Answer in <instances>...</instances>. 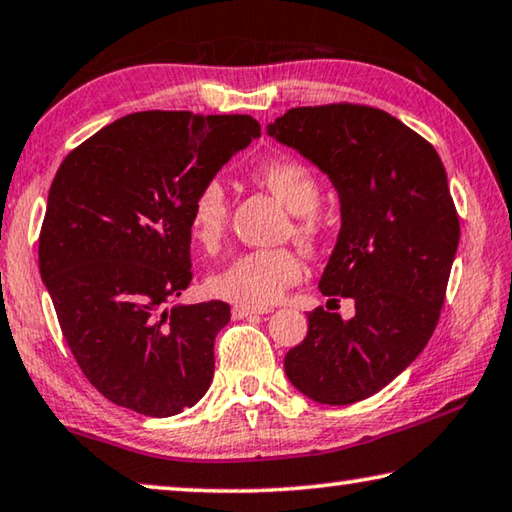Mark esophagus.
Returning a JSON list of instances; mask_svg holds the SVG:
<instances>
[{
  "instance_id": "34e87169",
  "label": "esophagus",
  "mask_w": 512,
  "mask_h": 512,
  "mask_svg": "<svg viewBox=\"0 0 512 512\" xmlns=\"http://www.w3.org/2000/svg\"><path fill=\"white\" fill-rule=\"evenodd\" d=\"M265 313H270V308H251V306H233L231 308L233 320H245V317L265 315Z\"/></svg>"
}]
</instances>
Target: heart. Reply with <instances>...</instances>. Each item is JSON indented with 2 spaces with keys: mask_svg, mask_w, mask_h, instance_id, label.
Returning a JSON list of instances; mask_svg holds the SVG:
<instances>
[{
  "mask_svg": "<svg viewBox=\"0 0 512 512\" xmlns=\"http://www.w3.org/2000/svg\"><path fill=\"white\" fill-rule=\"evenodd\" d=\"M251 181L270 190L290 213H295L290 231L301 245L311 249L320 245L326 236V220L317 211L322 186L311 167L297 158H267L251 170ZM226 220H229V195L222 181L208 179L201 183L190 201V238L206 251L220 249ZM301 279H304V261L299 251L276 247L247 251L233 258L224 270L208 276L206 288L213 297L231 304L265 308L279 301Z\"/></svg>",
  "mask_w": 512,
  "mask_h": 512,
  "instance_id": "heart-1",
  "label": "heart"
}]
</instances>
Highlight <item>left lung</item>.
<instances>
[{
	"label": "left lung",
	"mask_w": 512,
	"mask_h": 512,
	"mask_svg": "<svg viewBox=\"0 0 512 512\" xmlns=\"http://www.w3.org/2000/svg\"><path fill=\"white\" fill-rule=\"evenodd\" d=\"M267 133L338 190L342 226L320 290L356 304L351 320L308 313L283 367L317 404H354L404 372L438 326L460 238L445 165L420 133L363 104L290 108Z\"/></svg>",
	"instance_id": "left-lung-1"
}]
</instances>
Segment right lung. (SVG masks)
<instances>
[{
    "label": "right lung",
    "instance_id": "right-lung-1",
    "mask_svg": "<svg viewBox=\"0 0 512 512\" xmlns=\"http://www.w3.org/2000/svg\"><path fill=\"white\" fill-rule=\"evenodd\" d=\"M258 136L249 115L142 111L97 131L58 167L40 276L81 372L113 404L170 417L206 395L231 308L165 304L192 281V197Z\"/></svg>",
    "mask_w": 512,
    "mask_h": 512
}]
</instances>
